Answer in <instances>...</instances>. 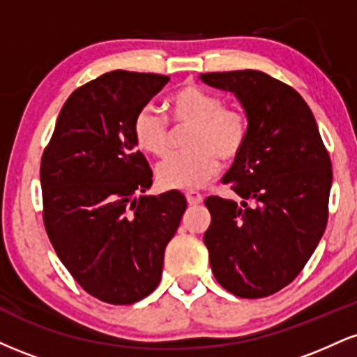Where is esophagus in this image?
Wrapping results in <instances>:
<instances>
[{"label":"esophagus","instance_id":"obj_1","mask_svg":"<svg viewBox=\"0 0 357 357\" xmlns=\"http://www.w3.org/2000/svg\"><path fill=\"white\" fill-rule=\"evenodd\" d=\"M186 199H188V204H191V206H196V204L203 203V196L199 195V192H186Z\"/></svg>","mask_w":357,"mask_h":357}]
</instances>
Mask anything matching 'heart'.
<instances>
[{
    "label": "heart",
    "instance_id": "1",
    "mask_svg": "<svg viewBox=\"0 0 357 357\" xmlns=\"http://www.w3.org/2000/svg\"><path fill=\"white\" fill-rule=\"evenodd\" d=\"M167 116L176 129H186L183 153L167 155L155 167V179L165 190H196L210 181L220 167L236 161L250 136V119L243 109L225 105L221 97L196 84H184L166 100ZM134 144L139 151L162 158L171 146L166 119L153 107L134 116Z\"/></svg>",
    "mask_w": 357,
    "mask_h": 357
}]
</instances>
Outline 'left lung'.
<instances>
[{
    "mask_svg": "<svg viewBox=\"0 0 357 357\" xmlns=\"http://www.w3.org/2000/svg\"><path fill=\"white\" fill-rule=\"evenodd\" d=\"M199 79L235 93L250 119L247 146L221 179L243 202H204L211 213L204 233L211 270L233 296H272L302 272L326 230L329 153L312 110L290 85L258 70Z\"/></svg>",
    "mask_w": 357,
    "mask_h": 357,
    "instance_id": "left-lung-1",
    "label": "left lung"
}]
</instances>
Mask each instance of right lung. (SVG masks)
I'll return each instance as SVG.
<instances>
[{"label":"right lung","mask_w":357,"mask_h":357,"mask_svg":"<svg viewBox=\"0 0 357 357\" xmlns=\"http://www.w3.org/2000/svg\"><path fill=\"white\" fill-rule=\"evenodd\" d=\"M167 82L127 70L87 82L63 104L42 155L48 238L77 284L107 304H134L159 285L166 245L186 210L179 191L139 196L153 171L130 127Z\"/></svg>","instance_id":"obj_1"}]
</instances>
